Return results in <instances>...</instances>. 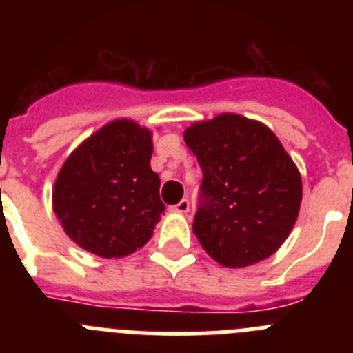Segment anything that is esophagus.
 <instances>
[{"label": "esophagus", "mask_w": 353, "mask_h": 353, "mask_svg": "<svg viewBox=\"0 0 353 353\" xmlns=\"http://www.w3.org/2000/svg\"><path fill=\"white\" fill-rule=\"evenodd\" d=\"M189 208H191V203H189V199H182V201H179L176 205H173V207H170L171 212H176V214H187L189 212Z\"/></svg>", "instance_id": "1"}]
</instances>
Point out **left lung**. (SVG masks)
<instances>
[{
    "instance_id": "8db88e82",
    "label": "left lung",
    "mask_w": 353,
    "mask_h": 353,
    "mask_svg": "<svg viewBox=\"0 0 353 353\" xmlns=\"http://www.w3.org/2000/svg\"><path fill=\"white\" fill-rule=\"evenodd\" d=\"M183 141L203 173L192 223L199 244L233 269L274 254L302 199L301 174L276 134L226 113L189 127Z\"/></svg>"
}]
</instances>
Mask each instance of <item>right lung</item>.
Returning <instances> with one entry per match:
<instances>
[{
  "label": "right lung",
  "instance_id": "obj_1",
  "mask_svg": "<svg viewBox=\"0 0 353 353\" xmlns=\"http://www.w3.org/2000/svg\"><path fill=\"white\" fill-rule=\"evenodd\" d=\"M152 132L130 120L102 127L65 161L52 191L65 233L102 258L143 248L166 207L150 168Z\"/></svg>",
  "mask_w": 353,
  "mask_h": 353
}]
</instances>
